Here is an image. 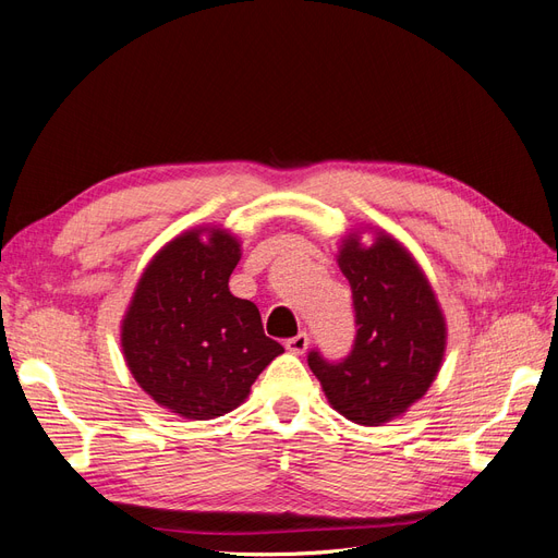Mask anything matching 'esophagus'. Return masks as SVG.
Returning <instances> with one entry per match:
<instances>
[{
	"instance_id": "esophagus-1",
	"label": "esophagus",
	"mask_w": 558,
	"mask_h": 558,
	"mask_svg": "<svg viewBox=\"0 0 558 558\" xmlns=\"http://www.w3.org/2000/svg\"><path fill=\"white\" fill-rule=\"evenodd\" d=\"M307 344H310L307 332H298L295 337H291V340H286V349H289L291 353H305Z\"/></svg>"
}]
</instances>
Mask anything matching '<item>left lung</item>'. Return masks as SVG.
I'll return each mask as SVG.
<instances>
[{"label": "left lung", "instance_id": "8db88e82", "mask_svg": "<svg viewBox=\"0 0 558 558\" xmlns=\"http://www.w3.org/2000/svg\"><path fill=\"white\" fill-rule=\"evenodd\" d=\"M337 263L351 283L356 340L342 361L314 349L307 363L337 412L381 426L408 412L440 373L447 324L426 275L391 234L379 232L373 246L349 234Z\"/></svg>", "mask_w": 558, "mask_h": 558}]
</instances>
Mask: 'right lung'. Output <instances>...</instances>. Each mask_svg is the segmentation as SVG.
<instances>
[{
    "instance_id": "add662e5",
    "label": "right lung",
    "mask_w": 558,
    "mask_h": 558,
    "mask_svg": "<svg viewBox=\"0 0 558 558\" xmlns=\"http://www.w3.org/2000/svg\"><path fill=\"white\" fill-rule=\"evenodd\" d=\"M240 258L228 230L181 232L146 265L125 312L121 347L132 377L183 418L207 421L240 408L283 353L265 335L258 307L228 289Z\"/></svg>"
}]
</instances>
